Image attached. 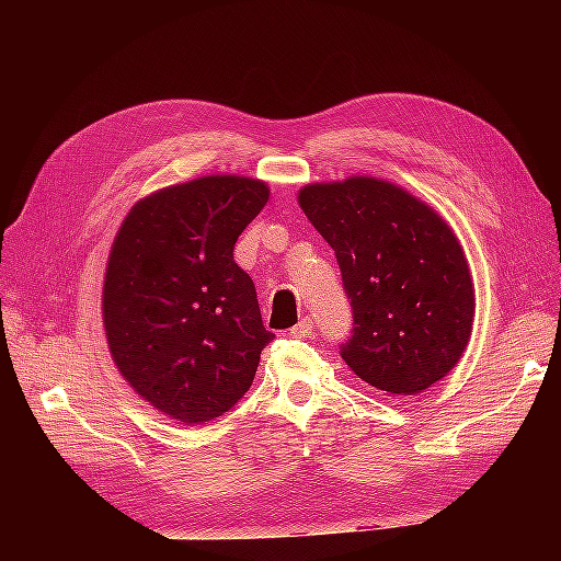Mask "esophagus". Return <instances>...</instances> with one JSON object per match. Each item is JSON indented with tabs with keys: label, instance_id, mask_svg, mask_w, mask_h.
I'll list each match as a JSON object with an SVG mask.
<instances>
[{
	"label": "esophagus",
	"instance_id": "1",
	"mask_svg": "<svg viewBox=\"0 0 561 561\" xmlns=\"http://www.w3.org/2000/svg\"><path fill=\"white\" fill-rule=\"evenodd\" d=\"M290 334L293 336H309V334H313V318L311 316H307V318H301L297 325L290 330Z\"/></svg>",
	"mask_w": 561,
	"mask_h": 561
}]
</instances>
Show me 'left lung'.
<instances>
[{"label":"left lung","instance_id":"8db88e82","mask_svg":"<svg viewBox=\"0 0 561 561\" xmlns=\"http://www.w3.org/2000/svg\"><path fill=\"white\" fill-rule=\"evenodd\" d=\"M299 206L342 271L353 330L339 353L369 386L416 396L461 358L474 293L451 229L383 180L309 184Z\"/></svg>","mask_w":561,"mask_h":561}]
</instances>
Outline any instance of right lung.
Instances as JSON below:
<instances>
[{"label": "right lung", "instance_id": "right-lung-1", "mask_svg": "<svg viewBox=\"0 0 561 561\" xmlns=\"http://www.w3.org/2000/svg\"><path fill=\"white\" fill-rule=\"evenodd\" d=\"M266 201L260 180L208 175L147 196L116 233L103 293L112 358L151 407L186 426L229 412L276 336L233 262Z\"/></svg>", "mask_w": 561, "mask_h": 561}]
</instances>
